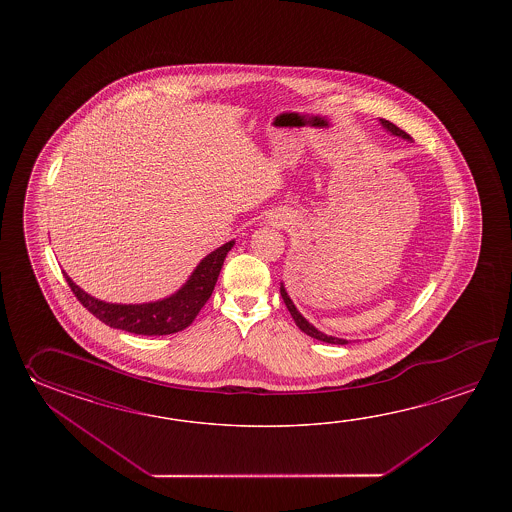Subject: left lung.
<instances>
[{
	"mask_svg": "<svg viewBox=\"0 0 512 512\" xmlns=\"http://www.w3.org/2000/svg\"><path fill=\"white\" fill-rule=\"evenodd\" d=\"M381 126L386 131H390L392 135L395 137H401V139H406V141H412V137L406 133V131L401 130V128H397L393 122L390 120L381 119ZM280 294H282L283 302L287 305V309H289V313L293 316L294 324L300 327L302 331H304L305 335H309V337L316 338V340H320V342H327V344H340V346H344V344H348V340L346 338H338L331 337V335H326V333H322L320 329H316L307 318H305L298 309H296V305L293 304V300L289 298V294L285 291V285L280 283Z\"/></svg>",
	"mask_w": 512,
	"mask_h": 512,
	"instance_id": "1",
	"label": "left lung"
}]
</instances>
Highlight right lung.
Segmentation results:
<instances>
[{
  "label": "right lung",
  "mask_w": 512,
  "mask_h": 512,
  "mask_svg": "<svg viewBox=\"0 0 512 512\" xmlns=\"http://www.w3.org/2000/svg\"><path fill=\"white\" fill-rule=\"evenodd\" d=\"M232 247L234 241H229L216 251L210 252L197 263L196 269L188 276L181 289H177L174 294L166 296L163 300L146 304H109L80 289L77 283L67 276V272H64V276L80 304L106 326L148 337L172 335L190 326L197 313L201 311V307L207 304L210 294L214 291V285L218 282L223 261Z\"/></svg>",
  "instance_id": "1"
}]
</instances>
